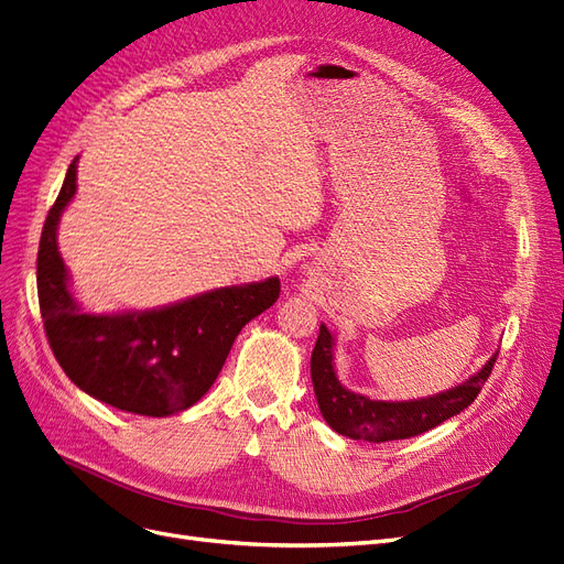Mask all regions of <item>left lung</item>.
Masks as SVG:
<instances>
[{
    "instance_id": "left-lung-1",
    "label": "left lung",
    "mask_w": 564,
    "mask_h": 564,
    "mask_svg": "<svg viewBox=\"0 0 564 564\" xmlns=\"http://www.w3.org/2000/svg\"><path fill=\"white\" fill-rule=\"evenodd\" d=\"M332 335L321 325V335L311 352V381L327 425L348 436V440H362L369 444L409 440V436L423 434L436 425L448 421L451 415L465 411L476 394L488 381L497 352L486 362V367L460 386H455L442 394L427 400L413 402H381L369 400L365 394L346 390L332 365Z\"/></svg>"
}]
</instances>
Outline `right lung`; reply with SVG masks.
I'll list each match as a JSON object with an SVG mask.
<instances>
[{"mask_svg": "<svg viewBox=\"0 0 564 564\" xmlns=\"http://www.w3.org/2000/svg\"><path fill=\"white\" fill-rule=\"evenodd\" d=\"M76 160L46 216L36 256L39 308L53 356L80 390L120 411L162 419L191 409L218 379L241 327L279 300L281 281L220 288L143 314H83L55 239L76 193Z\"/></svg>", "mask_w": 564, "mask_h": 564, "instance_id": "1", "label": "right lung"}]
</instances>
